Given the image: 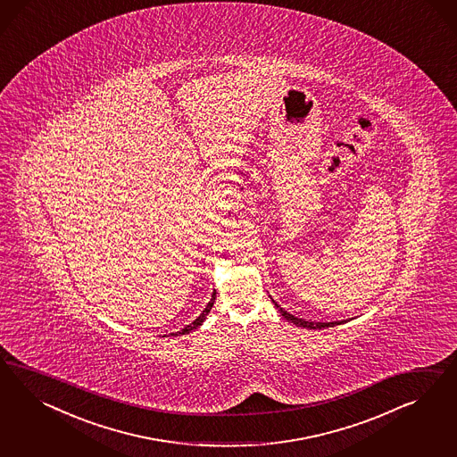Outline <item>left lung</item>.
Returning <instances> with one entry per match:
<instances>
[{
	"label": "left lung",
	"mask_w": 457,
	"mask_h": 457,
	"mask_svg": "<svg viewBox=\"0 0 457 457\" xmlns=\"http://www.w3.org/2000/svg\"><path fill=\"white\" fill-rule=\"evenodd\" d=\"M271 300H273V298H271ZM273 303L277 306L278 312L283 315V319L288 320V321H291V323L296 325V327H303V328H313V330L319 328V330H321V328H328V327H335V325H342L344 321H346V320H342V321H312V320L298 319V317L288 313L287 310H283L281 304H278L275 300H273Z\"/></svg>",
	"instance_id": "left-lung-1"
}]
</instances>
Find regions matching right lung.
<instances>
[{"label":"right lung","mask_w":457,"mask_h":457,"mask_svg":"<svg viewBox=\"0 0 457 457\" xmlns=\"http://www.w3.org/2000/svg\"><path fill=\"white\" fill-rule=\"evenodd\" d=\"M214 300H216V290L212 291V296H211V300H209V303L206 304V308L203 310V313L197 317V319L194 320L193 323H189V325H186L180 332L170 333L172 337H178V335H186V333L193 332L195 328H199L203 323H204V320L209 315V312H211V308H212V304H214Z\"/></svg>","instance_id":"right-lung-1"}]
</instances>
